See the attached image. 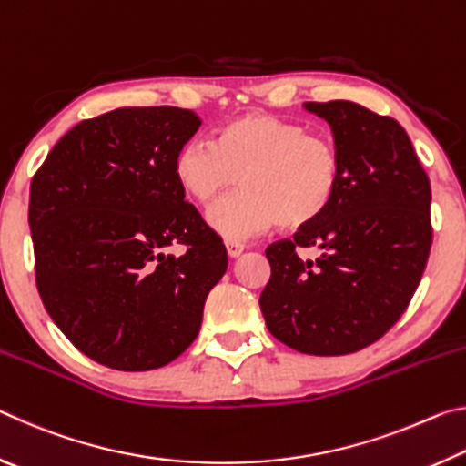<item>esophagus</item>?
I'll list each match as a JSON object with an SVG mask.
<instances>
[{
  "instance_id": "obj_1",
  "label": "esophagus",
  "mask_w": 466,
  "mask_h": 466,
  "mask_svg": "<svg viewBox=\"0 0 466 466\" xmlns=\"http://www.w3.org/2000/svg\"><path fill=\"white\" fill-rule=\"evenodd\" d=\"M226 250H228V257H240V252L244 250V244L238 240H226Z\"/></svg>"
}]
</instances>
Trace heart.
I'll list each match as a JSON object with an SVG mask.
<instances>
[{"mask_svg":"<svg viewBox=\"0 0 466 466\" xmlns=\"http://www.w3.org/2000/svg\"><path fill=\"white\" fill-rule=\"evenodd\" d=\"M175 178L195 203L208 205L236 183L242 191L209 209L226 240H242L279 224L302 230L327 214L341 188L343 160L327 136L269 113L222 125L216 144L191 139L175 156Z\"/></svg>","mask_w":466,"mask_h":466,"instance_id":"1","label":"heart"}]
</instances>
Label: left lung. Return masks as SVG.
<instances>
[{"instance_id": "left-lung-1", "label": "left lung", "mask_w": 466, "mask_h": 466, "mask_svg": "<svg viewBox=\"0 0 466 466\" xmlns=\"http://www.w3.org/2000/svg\"><path fill=\"white\" fill-rule=\"evenodd\" d=\"M333 129L343 177L319 222L267 247L261 291L269 333L310 356L378 341L420 286L431 248V188L407 131L350 100L306 102ZM317 248L314 262L299 257Z\"/></svg>"}]
</instances>
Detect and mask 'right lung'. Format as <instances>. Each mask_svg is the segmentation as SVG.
<instances>
[{"mask_svg":"<svg viewBox=\"0 0 466 466\" xmlns=\"http://www.w3.org/2000/svg\"><path fill=\"white\" fill-rule=\"evenodd\" d=\"M199 125L188 108L110 110L69 129L33 177L38 294L76 350L106 368L146 372L177 360L228 269L222 238L172 168ZM172 243L183 256L163 252Z\"/></svg>","mask_w":466,"mask_h":466,"instance_id":"right-lung-1","label":"right lung"}]
</instances>
